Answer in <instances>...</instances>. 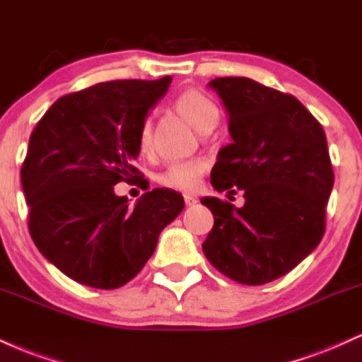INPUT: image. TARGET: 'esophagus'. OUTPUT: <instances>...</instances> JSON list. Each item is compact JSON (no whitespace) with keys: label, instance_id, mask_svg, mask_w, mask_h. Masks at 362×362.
<instances>
[{"label":"esophagus","instance_id":"esophagus-1","mask_svg":"<svg viewBox=\"0 0 362 362\" xmlns=\"http://www.w3.org/2000/svg\"><path fill=\"white\" fill-rule=\"evenodd\" d=\"M185 203L186 206H194L198 203V198L193 197V194H185Z\"/></svg>","mask_w":362,"mask_h":362}]
</instances>
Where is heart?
I'll return each mask as SVG.
<instances>
[{
	"mask_svg": "<svg viewBox=\"0 0 362 362\" xmlns=\"http://www.w3.org/2000/svg\"><path fill=\"white\" fill-rule=\"evenodd\" d=\"M177 112L185 115L199 132L214 130L218 123L220 112L218 106L210 100L206 95L197 89H186L174 101ZM154 144L152 137V123L151 120L144 122L140 127L139 146L142 152H148ZM208 169V160L203 157H189V159H177L165 165L163 173L157 176V181L164 188H171L177 191H193L202 182L203 174Z\"/></svg>",
	"mask_w": 362,
	"mask_h": 362,
	"instance_id": "heart-1",
	"label": "heart"
}]
</instances>
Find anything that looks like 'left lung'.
Returning <instances> with one entry per match:
<instances>
[{"mask_svg": "<svg viewBox=\"0 0 362 362\" xmlns=\"http://www.w3.org/2000/svg\"><path fill=\"white\" fill-rule=\"evenodd\" d=\"M228 113L232 144L211 169L216 191H244L235 208L202 198L215 223L203 252L233 281L257 286L298 266L320 244L334 171L325 132L286 93L249 78L208 83Z\"/></svg>", "mask_w": 362, "mask_h": 362, "instance_id": "left-lung-1", "label": "left lung"}]
</instances>
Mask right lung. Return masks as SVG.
Segmentation results:
<instances>
[{
	"label": "right lung",
	"instance_id": "obj_1",
	"mask_svg": "<svg viewBox=\"0 0 362 362\" xmlns=\"http://www.w3.org/2000/svg\"><path fill=\"white\" fill-rule=\"evenodd\" d=\"M171 81H108L71 93L30 135L21 165L30 235L42 256L74 281L100 290L129 283L185 208L173 189L147 191L135 206L113 189L120 181L147 182L134 165L140 127Z\"/></svg>",
	"mask_w": 362,
	"mask_h": 362
}]
</instances>
